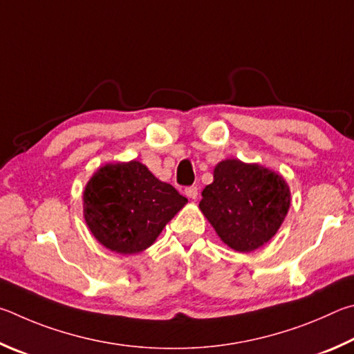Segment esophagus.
I'll return each mask as SVG.
<instances>
[{
	"instance_id": "1",
	"label": "esophagus",
	"mask_w": 354,
	"mask_h": 354,
	"mask_svg": "<svg viewBox=\"0 0 354 354\" xmlns=\"http://www.w3.org/2000/svg\"><path fill=\"white\" fill-rule=\"evenodd\" d=\"M185 194H187V197H189V199L196 201L197 196H199V188H197V187H188L187 189H185Z\"/></svg>"
}]
</instances>
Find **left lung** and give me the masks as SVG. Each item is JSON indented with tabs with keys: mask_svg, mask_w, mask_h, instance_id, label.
<instances>
[{
	"mask_svg": "<svg viewBox=\"0 0 354 354\" xmlns=\"http://www.w3.org/2000/svg\"><path fill=\"white\" fill-rule=\"evenodd\" d=\"M290 205L289 187L258 165L225 160L202 191L199 207L216 233L236 252H252L274 236Z\"/></svg>",
	"mask_w": 354,
	"mask_h": 354,
	"instance_id": "1",
	"label": "left lung"
}]
</instances>
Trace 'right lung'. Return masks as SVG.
I'll return each instance as SVG.
<instances>
[{"label": "right lung", "instance_id": "add662e5", "mask_svg": "<svg viewBox=\"0 0 354 354\" xmlns=\"http://www.w3.org/2000/svg\"><path fill=\"white\" fill-rule=\"evenodd\" d=\"M188 202L160 182L140 161L107 165L84 191V216L95 238L122 255L151 247L165 225Z\"/></svg>", "mask_w": 354, "mask_h": 354}]
</instances>
